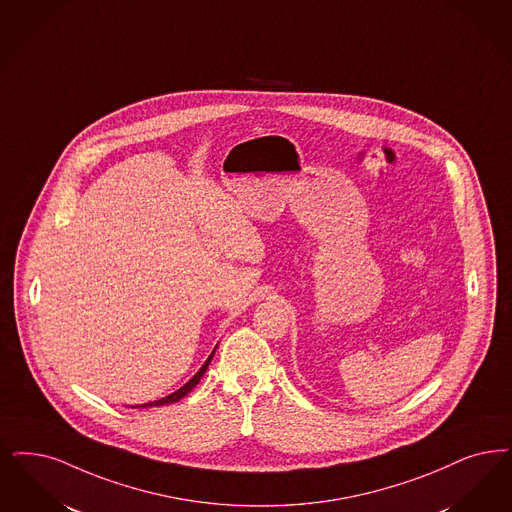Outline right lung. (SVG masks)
<instances>
[{
  "label": "right lung",
  "mask_w": 512,
  "mask_h": 512,
  "mask_svg": "<svg viewBox=\"0 0 512 512\" xmlns=\"http://www.w3.org/2000/svg\"><path fill=\"white\" fill-rule=\"evenodd\" d=\"M215 350L217 347L211 350V354L207 356V360L204 362V366L198 369V373L188 381V383H184L183 387L179 390H175V392H171V394H167L165 398H160V400H156V402H148V404H139V406H131V408H154V406H165V404H173V402H179L181 398H184L190 390L194 389L198 383H200V379H202V375H204L207 368H209V362H211V358H213V354H215Z\"/></svg>",
  "instance_id": "add662e5"
}]
</instances>
